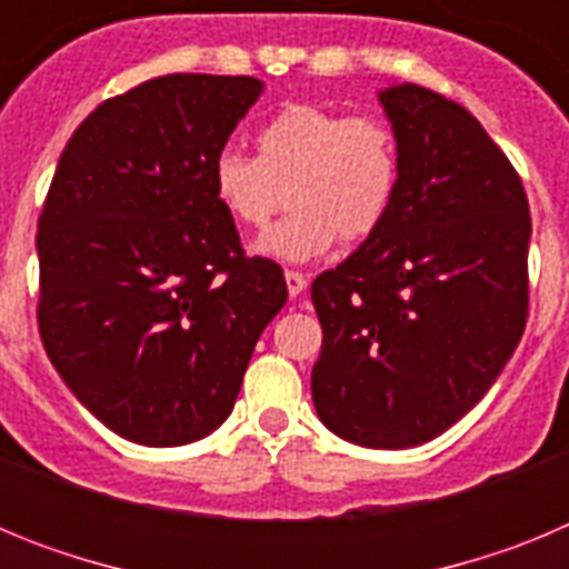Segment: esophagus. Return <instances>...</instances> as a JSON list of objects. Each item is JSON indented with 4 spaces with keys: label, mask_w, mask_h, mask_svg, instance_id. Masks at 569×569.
<instances>
[{
    "label": "esophagus",
    "mask_w": 569,
    "mask_h": 569,
    "mask_svg": "<svg viewBox=\"0 0 569 569\" xmlns=\"http://www.w3.org/2000/svg\"><path fill=\"white\" fill-rule=\"evenodd\" d=\"M284 281H288V293L290 299H296V296L301 293V290L308 288V279L299 273V270H284Z\"/></svg>",
    "instance_id": "obj_1"
}]
</instances>
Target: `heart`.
<instances>
[{
	"label": "heart",
	"mask_w": 569,
	"mask_h": 569,
	"mask_svg": "<svg viewBox=\"0 0 569 569\" xmlns=\"http://www.w3.org/2000/svg\"><path fill=\"white\" fill-rule=\"evenodd\" d=\"M401 182L393 128L373 113L293 102L256 133V156L222 148L210 164L216 202L236 224L268 228L288 188L290 210L256 250L281 261L361 241L390 216Z\"/></svg>",
	"instance_id": "heart-1"
}]
</instances>
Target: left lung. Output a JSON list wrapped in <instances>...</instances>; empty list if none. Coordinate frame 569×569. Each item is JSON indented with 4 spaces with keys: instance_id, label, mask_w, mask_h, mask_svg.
Wrapping results in <instances>:
<instances>
[{
    "instance_id": "1",
    "label": "left lung",
    "mask_w": 569,
    "mask_h": 569,
    "mask_svg": "<svg viewBox=\"0 0 569 569\" xmlns=\"http://www.w3.org/2000/svg\"><path fill=\"white\" fill-rule=\"evenodd\" d=\"M399 142L390 216L310 296L325 427L373 450L445 433L499 379L525 333L530 204L467 108L419 84L379 93Z\"/></svg>"
}]
</instances>
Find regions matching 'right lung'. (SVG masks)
<instances>
[{
    "instance_id": "1",
    "label": "right lung",
    "mask_w": 569,
    "mask_h": 569,
    "mask_svg": "<svg viewBox=\"0 0 569 569\" xmlns=\"http://www.w3.org/2000/svg\"><path fill=\"white\" fill-rule=\"evenodd\" d=\"M259 93L253 77L148 79L59 156L37 233L39 336L73 396L136 445L213 433L288 301L281 268L244 253L210 184Z\"/></svg>"
}]
</instances>
